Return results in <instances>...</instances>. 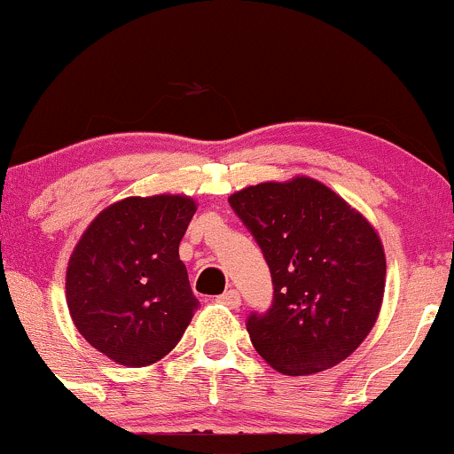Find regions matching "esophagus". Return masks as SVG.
<instances>
[{"mask_svg": "<svg viewBox=\"0 0 454 454\" xmlns=\"http://www.w3.org/2000/svg\"><path fill=\"white\" fill-rule=\"evenodd\" d=\"M218 302L225 304V307L229 309H238L240 307V294L236 292V289H229V292H225L223 295H218Z\"/></svg>", "mask_w": 454, "mask_h": 454, "instance_id": "obj_1", "label": "esophagus"}]
</instances>
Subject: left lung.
Returning <instances> with one entry per match:
<instances>
[{
  "mask_svg": "<svg viewBox=\"0 0 454 454\" xmlns=\"http://www.w3.org/2000/svg\"><path fill=\"white\" fill-rule=\"evenodd\" d=\"M272 274V307L251 313L253 348L285 375L330 369L371 333L386 287L373 225L313 177L263 182L229 197Z\"/></svg>",
  "mask_w": 454,
  "mask_h": 454,
  "instance_id": "1",
  "label": "left lung"
}]
</instances>
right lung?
Returning a JSON list of instances; mask_svg holds the SVG:
<instances>
[{"mask_svg": "<svg viewBox=\"0 0 454 454\" xmlns=\"http://www.w3.org/2000/svg\"><path fill=\"white\" fill-rule=\"evenodd\" d=\"M197 203L186 195L129 197L105 207L66 270L70 317L91 348L124 366L159 363L200 300L180 248Z\"/></svg>", "mask_w": 454, "mask_h": 454, "instance_id": "1", "label": "right lung"}]
</instances>
